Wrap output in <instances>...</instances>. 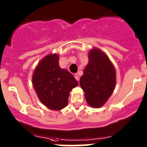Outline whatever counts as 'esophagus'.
Returning <instances> with one entry per match:
<instances>
[{
  "label": "esophagus",
  "mask_w": 147,
  "mask_h": 147,
  "mask_svg": "<svg viewBox=\"0 0 147 147\" xmlns=\"http://www.w3.org/2000/svg\"><path fill=\"white\" fill-rule=\"evenodd\" d=\"M74 77H75V79H76V80H77V81H79V80H80V76H79L78 74H74Z\"/></svg>",
  "instance_id": "1"
}]
</instances>
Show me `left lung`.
I'll list each match as a JSON object with an SVG mask.
<instances>
[{
  "label": "left lung",
  "mask_w": 147,
  "mask_h": 147,
  "mask_svg": "<svg viewBox=\"0 0 147 147\" xmlns=\"http://www.w3.org/2000/svg\"><path fill=\"white\" fill-rule=\"evenodd\" d=\"M88 57L80 84L88 105L97 108L103 106L113 92L115 70L107 56L98 49L90 51Z\"/></svg>",
  "instance_id": "obj_1"
}]
</instances>
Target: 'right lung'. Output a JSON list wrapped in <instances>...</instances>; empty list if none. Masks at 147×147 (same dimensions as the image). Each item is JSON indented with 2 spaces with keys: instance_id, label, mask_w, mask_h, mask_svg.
I'll use <instances>...</instances> for the list:
<instances>
[{
  "instance_id": "add662e5",
  "label": "right lung",
  "mask_w": 147,
  "mask_h": 147,
  "mask_svg": "<svg viewBox=\"0 0 147 147\" xmlns=\"http://www.w3.org/2000/svg\"><path fill=\"white\" fill-rule=\"evenodd\" d=\"M57 54H49L40 61L34 72L33 86L39 98L51 110H59L67 105L69 93L78 85L71 73L59 65Z\"/></svg>"
}]
</instances>
